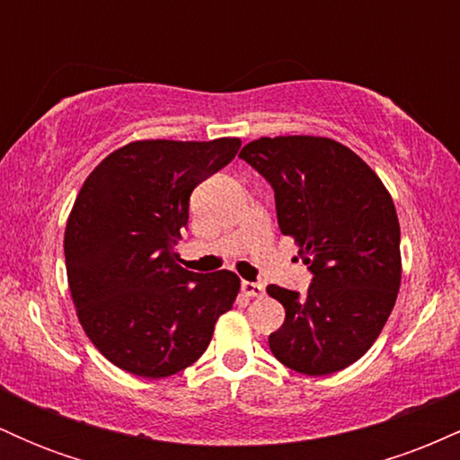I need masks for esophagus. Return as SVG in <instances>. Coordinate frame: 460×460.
<instances>
[{
	"mask_svg": "<svg viewBox=\"0 0 460 460\" xmlns=\"http://www.w3.org/2000/svg\"><path fill=\"white\" fill-rule=\"evenodd\" d=\"M242 292L246 294V296H252V298H260L266 294V288H263V283H255V281H244L242 283Z\"/></svg>",
	"mask_w": 460,
	"mask_h": 460,
	"instance_id": "esophagus-1",
	"label": "esophagus"
}]
</instances>
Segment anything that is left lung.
<instances>
[{
	"label": "left lung",
	"instance_id": "left-lung-1",
	"mask_svg": "<svg viewBox=\"0 0 460 460\" xmlns=\"http://www.w3.org/2000/svg\"><path fill=\"white\" fill-rule=\"evenodd\" d=\"M240 157L270 183L283 235L314 274L307 294L268 285L285 307L272 355L307 376L340 372L381 335L398 298L400 225L394 200L357 153L320 136L248 142Z\"/></svg>",
	"mask_w": 460,
	"mask_h": 460
}]
</instances>
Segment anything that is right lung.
<instances>
[{"label":"right lung","mask_w":460,"mask_h":460,"mask_svg":"<svg viewBox=\"0 0 460 460\" xmlns=\"http://www.w3.org/2000/svg\"><path fill=\"white\" fill-rule=\"evenodd\" d=\"M242 142L138 140L110 153L79 190L65 231L77 318L102 355L142 378L192 366L234 307L240 279L177 263L190 194Z\"/></svg>","instance_id":"right-lung-1"}]
</instances>
